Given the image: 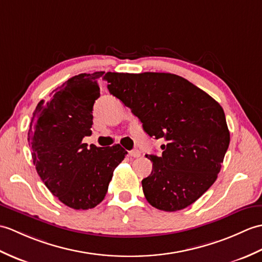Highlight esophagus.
I'll use <instances>...</instances> for the list:
<instances>
[{"label":"esophagus","instance_id":"obj_1","mask_svg":"<svg viewBox=\"0 0 262 262\" xmlns=\"http://www.w3.org/2000/svg\"><path fill=\"white\" fill-rule=\"evenodd\" d=\"M129 156L130 157H132V158H139V157L141 156V152L139 150H132V151H130L129 152Z\"/></svg>","mask_w":262,"mask_h":262}]
</instances>
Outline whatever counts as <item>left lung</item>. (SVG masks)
I'll return each instance as SVG.
<instances>
[{
	"instance_id": "1",
	"label": "left lung",
	"mask_w": 262,
	"mask_h": 262,
	"mask_svg": "<svg viewBox=\"0 0 262 262\" xmlns=\"http://www.w3.org/2000/svg\"><path fill=\"white\" fill-rule=\"evenodd\" d=\"M105 79L144 132L166 140L159 157L146 155L152 162V171L142 179L149 204L166 212L193 204L216 180L229 148L222 106L175 74L108 72Z\"/></svg>"
}]
</instances>
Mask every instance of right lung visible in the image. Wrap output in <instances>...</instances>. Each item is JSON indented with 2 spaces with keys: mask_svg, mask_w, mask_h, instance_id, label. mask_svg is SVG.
Wrapping results in <instances>:
<instances>
[{
  "mask_svg": "<svg viewBox=\"0 0 262 262\" xmlns=\"http://www.w3.org/2000/svg\"><path fill=\"white\" fill-rule=\"evenodd\" d=\"M105 72L79 74L40 101L29 124L33 165L51 194L74 210H89L104 200L113 171L126 151L120 144L100 148L83 143L92 135L93 106Z\"/></svg>",
  "mask_w": 262,
  "mask_h": 262,
  "instance_id": "right-lung-1",
  "label": "right lung"
}]
</instances>
